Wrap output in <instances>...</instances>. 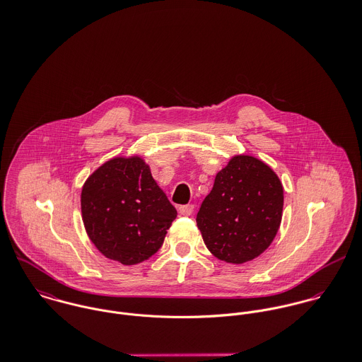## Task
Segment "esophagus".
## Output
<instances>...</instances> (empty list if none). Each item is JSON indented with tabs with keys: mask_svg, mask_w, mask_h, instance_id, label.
<instances>
[{
	"mask_svg": "<svg viewBox=\"0 0 362 362\" xmlns=\"http://www.w3.org/2000/svg\"><path fill=\"white\" fill-rule=\"evenodd\" d=\"M194 205H182V206L178 207V211L182 214V216H191L194 213Z\"/></svg>",
	"mask_w": 362,
	"mask_h": 362,
	"instance_id": "1",
	"label": "esophagus"
}]
</instances>
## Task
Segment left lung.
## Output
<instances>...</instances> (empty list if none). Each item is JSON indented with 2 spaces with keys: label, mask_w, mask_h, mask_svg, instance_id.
<instances>
[{
  "label": "left lung",
  "mask_w": 362,
  "mask_h": 362,
  "mask_svg": "<svg viewBox=\"0 0 362 362\" xmlns=\"http://www.w3.org/2000/svg\"><path fill=\"white\" fill-rule=\"evenodd\" d=\"M283 185L262 160L233 156L214 178L197 214L207 250L220 260L241 264L273 243L283 216Z\"/></svg>",
  "instance_id": "obj_1"
}]
</instances>
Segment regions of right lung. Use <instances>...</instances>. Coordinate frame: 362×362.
<instances>
[{"instance_id": "1", "label": "right lung", "mask_w": 362, "mask_h": 362, "mask_svg": "<svg viewBox=\"0 0 362 362\" xmlns=\"http://www.w3.org/2000/svg\"><path fill=\"white\" fill-rule=\"evenodd\" d=\"M81 210L95 247L122 264L155 255L177 217L141 156L112 157L96 168L82 187Z\"/></svg>"}]
</instances>
